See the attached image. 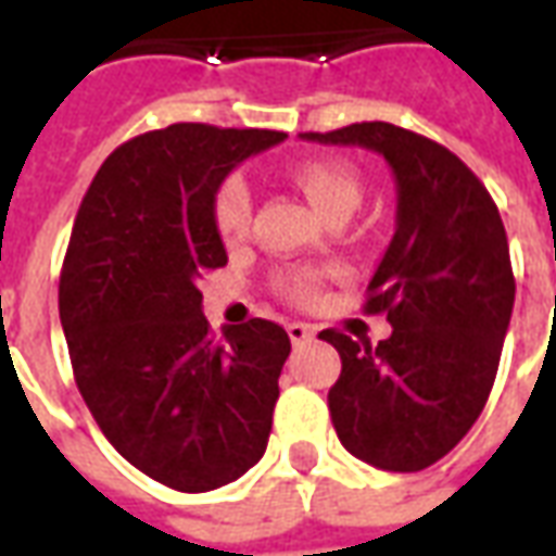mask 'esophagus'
<instances>
[{"label": "esophagus", "instance_id": "esophagus-1", "mask_svg": "<svg viewBox=\"0 0 556 556\" xmlns=\"http://www.w3.org/2000/svg\"><path fill=\"white\" fill-rule=\"evenodd\" d=\"M289 339L294 342V345H306L309 339H315V330L309 325H303V321H291Z\"/></svg>", "mask_w": 556, "mask_h": 556}]
</instances>
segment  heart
<instances>
[{
	"mask_svg": "<svg viewBox=\"0 0 556 556\" xmlns=\"http://www.w3.org/2000/svg\"><path fill=\"white\" fill-rule=\"evenodd\" d=\"M291 181L301 187L303 195L318 207V214L327 223L339 217L349 219L361 205V178L342 160H303L301 166H294L291 172ZM250 217H253V190L241 172H231L219 181L217 193H214L217 235L226 243L243 241L247 229H250ZM279 291L294 303H309L318 291V277L309 270H294L279 279Z\"/></svg>",
	"mask_w": 556,
	"mask_h": 556,
	"instance_id": "1",
	"label": "heart"
}]
</instances>
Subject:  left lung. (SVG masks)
I'll return each mask as SVG.
<instances>
[{"mask_svg":"<svg viewBox=\"0 0 556 556\" xmlns=\"http://www.w3.org/2000/svg\"><path fill=\"white\" fill-rule=\"evenodd\" d=\"M378 151L396 178V231L366 289V313L393 333L372 345L321 330L342 357L327 393L351 455L414 473L465 438L489 402L515 303L506 229L494 199L450 148L387 122L301 134Z\"/></svg>","mask_w":556,"mask_h":556,"instance_id":"1","label":"left lung"}]
</instances>
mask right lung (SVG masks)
I'll return each mask as SVG.
<instances>
[{"label": "right lung", "instance_id": "1", "mask_svg": "<svg viewBox=\"0 0 556 556\" xmlns=\"http://www.w3.org/2000/svg\"><path fill=\"white\" fill-rule=\"evenodd\" d=\"M279 130L169 125L118 146L83 195L59 279L74 378L146 477L187 494L265 455L289 333L250 318L211 333L195 279L229 262L214 193Z\"/></svg>", "mask_w": 556, "mask_h": 556}]
</instances>
